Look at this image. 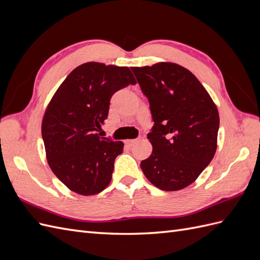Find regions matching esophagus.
I'll return each mask as SVG.
<instances>
[{"mask_svg": "<svg viewBox=\"0 0 260 260\" xmlns=\"http://www.w3.org/2000/svg\"><path fill=\"white\" fill-rule=\"evenodd\" d=\"M140 142V139H133V140H127V143L129 146H133V145H136V144H138Z\"/></svg>", "mask_w": 260, "mask_h": 260, "instance_id": "34e87169", "label": "esophagus"}]
</instances>
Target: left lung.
Instances as JSON below:
<instances>
[{
	"mask_svg": "<svg viewBox=\"0 0 260 260\" xmlns=\"http://www.w3.org/2000/svg\"><path fill=\"white\" fill-rule=\"evenodd\" d=\"M149 102L153 145L141 169L162 191L193 183L214 158L219 114L216 104L190 70L174 62L131 67Z\"/></svg>",
	"mask_w": 260,
	"mask_h": 260,
	"instance_id": "obj_1",
	"label": "left lung"
}]
</instances>
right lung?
<instances>
[{
  "instance_id": "obj_1",
  "label": "right lung",
  "mask_w": 260,
  "mask_h": 260,
  "mask_svg": "<svg viewBox=\"0 0 260 260\" xmlns=\"http://www.w3.org/2000/svg\"><path fill=\"white\" fill-rule=\"evenodd\" d=\"M137 81L128 67L90 61L75 68L55 92L42 120L49 166L69 190L94 195L112 180L123 143L96 133L113 94Z\"/></svg>"
}]
</instances>
